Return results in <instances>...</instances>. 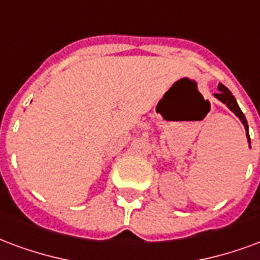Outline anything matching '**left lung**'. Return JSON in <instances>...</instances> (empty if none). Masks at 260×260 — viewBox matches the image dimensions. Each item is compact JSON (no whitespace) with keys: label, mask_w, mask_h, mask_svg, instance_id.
Here are the masks:
<instances>
[{"label":"left lung","mask_w":260,"mask_h":260,"mask_svg":"<svg viewBox=\"0 0 260 260\" xmlns=\"http://www.w3.org/2000/svg\"><path fill=\"white\" fill-rule=\"evenodd\" d=\"M218 89H219V92L218 93H215V98H218L219 101L223 102V103L228 106L229 109H230V110H232L234 114L237 115L240 120H241V122H243L244 126H245V129H247L248 142L251 143V140H249V135H248V124H247V120H245V115L243 114L241 109L238 107L237 102H236V99H234V96L232 95V92L229 91L228 88L223 85V84H219Z\"/></svg>","instance_id":"obj_1"}]
</instances>
